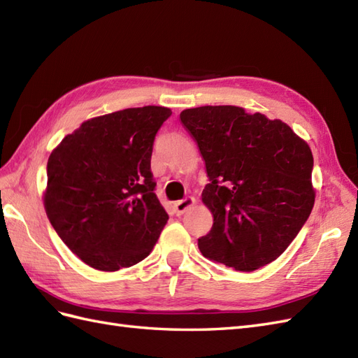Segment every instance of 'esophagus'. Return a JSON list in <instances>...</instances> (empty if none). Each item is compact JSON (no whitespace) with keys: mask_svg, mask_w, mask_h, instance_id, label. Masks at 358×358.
Segmentation results:
<instances>
[{"mask_svg":"<svg viewBox=\"0 0 358 358\" xmlns=\"http://www.w3.org/2000/svg\"><path fill=\"white\" fill-rule=\"evenodd\" d=\"M195 198H192V196H186L185 199H180V201H177V203H173V212H176L178 216L180 215H182L186 212L187 208H190V207H194L195 206Z\"/></svg>","mask_w":358,"mask_h":358,"instance_id":"1","label":"esophagus"}]
</instances>
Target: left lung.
<instances>
[{
	"label": "left lung",
	"instance_id": "1",
	"mask_svg": "<svg viewBox=\"0 0 358 358\" xmlns=\"http://www.w3.org/2000/svg\"><path fill=\"white\" fill-rule=\"evenodd\" d=\"M180 121L210 180L201 198L213 227L198 239L201 254L245 272L277 260L315 206L308 143L280 119L237 106L186 108Z\"/></svg>",
	"mask_w": 358,
	"mask_h": 358
}]
</instances>
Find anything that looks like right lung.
<instances>
[{
	"label": "right lung",
	"mask_w": 358,
	"mask_h": 358,
	"mask_svg": "<svg viewBox=\"0 0 358 358\" xmlns=\"http://www.w3.org/2000/svg\"><path fill=\"white\" fill-rule=\"evenodd\" d=\"M171 113L145 106L87 119L50 154L45 212L90 268L115 272L142 262L166 225L169 216L154 194L151 154Z\"/></svg>",
	"instance_id": "add662e5"
}]
</instances>
